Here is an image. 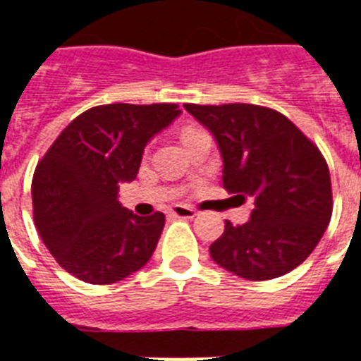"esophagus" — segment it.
Returning a JSON list of instances; mask_svg holds the SVG:
<instances>
[{"label":"esophagus","mask_w":361,"mask_h":361,"mask_svg":"<svg viewBox=\"0 0 361 361\" xmlns=\"http://www.w3.org/2000/svg\"><path fill=\"white\" fill-rule=\"evenodd\" d=\"M170 215H172V217H178V219H192V217L197 215V212L192 208H189V206L176 204V206L170 208Z\"/></svg>","instance_id":"obj_1"}]
</instances>
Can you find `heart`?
Here are the masks:
<instances>
[{"label": "heart", "mask_w": 361, "mask_h": 361, "mask_svg": "<svg viewBox=\"0 0 361 361\" xmlns=\"http://www.w3.org/2000/svg\"><path fill=\"white\" fill-rule=\"evenodd\" d=\"M198 129H185L183 130V136H189V135H192V133H197Z\"/></svg>", "instance_id": "b5f03b06"}]
</instances>
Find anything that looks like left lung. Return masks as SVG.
<instances>
[{"instance_id":"left-lung-1","label":"left lung","mask_w":361,"mask_h":361,"mask_svg":"<svg viewBox=\"0 0 361 361\" xmlns=\"http://www.w3.org/2000/svg\"><path fill=\"white\" fill-rule=\"evenodd\" d=\"M214 135L223 157V187L251 219L225 223L209 245L221 268L249 281H268L298 268L319 245L331 219L326 159L286 116L258 104H183Z\"/></svg>"}]
</instances>
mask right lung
Listing matches in <instances>:
<instances>
[{"instance_id":"1","label":"right lung","mask_w":361,"mask_h":361,"mask_svg":"<svg viewBox=\"0 0 361 361\" xmlns=\"http://www.w3.org/2000/svg\"><path fill=\"white\" fill-rule=\"evenodd\" d=\"M181 114L178 104H101L82 112L39 161L31 181L37 232L76 279L110 285L152 258L164 226L155 212L138 217L118 200L144 147Z\"/></svg>"}]
</instances>
